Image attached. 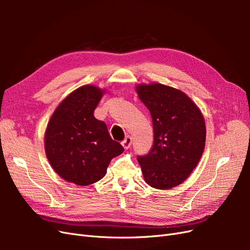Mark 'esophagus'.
I'll use <instances>...</instances> for the list:
<instances>
[{
	"label": "esophagus",
	"instance_id": "1",
	"mask_svg": "<svg viewBox=\"0 0 250 250\" xmlns=\"http://www.w3.org/2000/svg\"><path fill=\"white\" fill-rule=\"evenodd\" d=\"M131 143H132V140L130 137H126L124 139V141L122 142V146L125 148V149H128L130 146H131Z\"/></svg>",
	"mask_w": 250,
	"mask_h": 250
}]
</instances>
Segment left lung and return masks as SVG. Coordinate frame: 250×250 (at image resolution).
<instances>
[{
    "instance_id": "1",
    "label": "left lung",
    "mask_w": 250,
    "mask_h": 250,
    "mask_svg": "<svg viewBox=\"0 0 250 250\" xmlns=\"http://www.w3.org/2000/svg\"><path fill=\"white\" fill-rule=\"evenodd\" d=\"M137 92L149 109L153 144L138 162L146 183L155 188H171L188 178L197 166L206 145V124L200 110L186 94L152 83Z\"/></svg>"
}]
</instances>
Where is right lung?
<instances>
[{"mask_svg": "<svg viewBox=\"0 0 250 250\" xmlns=\"http://www.w3.org/2000/svg\"><path fill=\"white\" fill-rule=\"evenodd\" d=\"M102 96L103 90L93 85L77 88L58 105L47 126L48 160L60 177L75 185L103 178L110 161L124 151L106 124L94 117Z\"/></svg>", "mask_w": 250, "mask_h": 250, "instance_id": "right-lung-1", "label": "right lung"}]
</instances>
